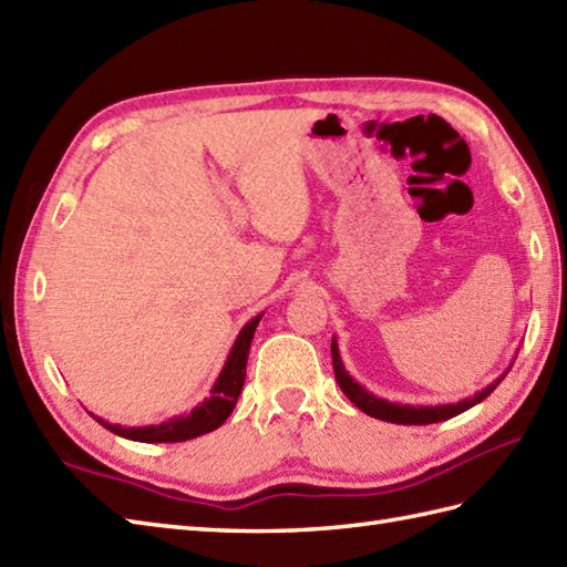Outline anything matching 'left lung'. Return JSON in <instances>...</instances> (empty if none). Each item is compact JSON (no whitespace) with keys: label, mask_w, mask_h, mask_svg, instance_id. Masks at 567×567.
Listing matches in <instances>:
<instances>
[{"label":"left lung","mask_w":567,"mask_h":567,"mask_svg":"<svg viewBox=\"0 0 567 567\" xmlns=\"http://www.w3.org/2000/svg\"><path fill=\"white\" fill-rule=\"evenodd\" d=\"M331 361H334V375H337V382H339L341 392L347 394L358 409H361L363 413H368V416H372V419H380V421H388V423H399V425H425V423H440V421H447L452 416H460L462 411L472 409L478 402H483V399H486L503 382V378L507 375L509 368H513V363H509V368L503 372L498 380H493L488 388H483L474 396L460 399L457 404L413 406V404H399V402H390V399L375 396L372 392H368L363 384H358L349 375L347 368H343V363H341L337 339H331Z\"/></svg>","instance_id":"obj_1"}]
</instances>
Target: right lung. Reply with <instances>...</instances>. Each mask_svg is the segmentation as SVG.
Returning a JSON list of instances; mask_svg holds the SVG:
<instances>
[{"mask_svg": "<svg viewBox=\"0 0 567 567\" xmlns=\"http://www.w3.org/2000/svg\"><path fill=\"white\" fill-rule=\"evenodd\" d=\"M261 315L265 312L252 317V320L240 329V334H238L236 343H233V349L226 358L224 368H220V372H218L209 396H206L204 402L197 404L189 413H185V416H173L158 425H142V427H124L120 423H107L99 416H93V413L91 416L103 427H107L110 433L134 440V443H185V440L216 431L218 425L226 423L233 409H236V402L243 392L247 355H250V343H252L255 329L261 320Z\"/></svg>", "mask_w": 567, "mask_h": 567, "instance_id": "add662e5", "label": "right lung"}]
</instances>
